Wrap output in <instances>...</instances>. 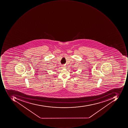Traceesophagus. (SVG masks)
<instances>
[{
	"mask_svg": "<svg viewBox=\"0 0 128 128\" xmlns=\"http://www.w3.org/2000/svg\"><path fill=\"white\" fill-rule=\"evenodd\" d=\"M62 68H65V66H64V65H62Z\"/></svg>",
	"mask_w": 128,
	"mask_h": 128,
	"instance_id": "esophagus-1",
	"label": "esophagus"
}]
</instances>
